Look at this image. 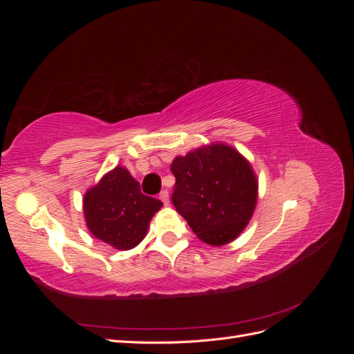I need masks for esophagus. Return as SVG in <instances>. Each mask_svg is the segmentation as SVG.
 Wrapping results in <instances>:
<instances>
[{"mask_svg": "<svg viewBox=\"0 0 354 354\" xmlns=\"http://www.w3.org/2000/svg\"><path fill=\"white\" fill-rule=\"evenodd\" d=\"M159 199L164 202V205H168V202H169V199H168V190H162L159 194Z\"/></svg>", "mask_w": 354, "mask_h": 354, "instance_id": "1", "label": "esophagus"}]
</instances>
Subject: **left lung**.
I'll list each match as a JSON object with an SVG mask.
<instances>
[{
    "mask_svg": "<svg viewBox=\"0 0 354 354\" xmlns=\"http://www.w3.org/2000/svg\"><path fill=\"white\" fill-rule=\"evenodd\" d=\"M171 171V201L201 241L220 246L239 236L252 217L259 187L248 160L217 143L177 156Z\"/></svg>",
    "mask_w": 354,
    "mask_h": 354,
    "instance_id": "1",
    "label": "left lung"
}]
</instances>
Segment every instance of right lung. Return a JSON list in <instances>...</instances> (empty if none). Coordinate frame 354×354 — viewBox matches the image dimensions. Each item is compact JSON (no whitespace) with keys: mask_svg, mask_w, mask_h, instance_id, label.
Wrapping results in <instances>:
<instances>
[{"mask_svg":"<svg viewBox=\"0 0 354 354\" xmlns=\"http://www.w3.org/2000/svg\"><path fill=\"white\" fill-rule=\"evenodd\" d=\"M160 207L159 199L142 194L138 181L124 167L112 169L84 196L90 232L116 250H131L140 243Z\"/></svg>","mask_w":354,"mask_h":354,"instance_id":"right-lung-1","label":"right lung"}]
</instances>
